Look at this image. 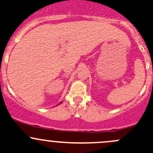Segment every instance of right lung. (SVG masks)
<instances>
[{"instance_id": "add662e5", "label": "right lung", "mask_w": 153, "mask_h": 153, "mask_svg": "<svg viewBox=\"0 0 153 153\" xmlns=\"http://www.w3.org/2000/svg\"><path fill=\"white\" fill-rule=\"evenodd\" d=\"M61 103H62V102H60V103H59V104H61Z\"/></svg>"}]
</instances>
